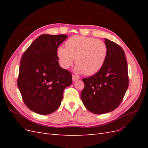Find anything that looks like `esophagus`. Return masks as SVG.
<instances>
[{
  "mask_svg": "<svg viewBox=\"0 0 148 148\" xmlns=\"http://www.w3.org/2000/svg\"><path fill=\"white\" fill-rule=\"evenodd\" d=\"M78 79H79V77H77V76H76V75H73L72 76V80H73V82L77 81Z\"/></svg>",
  "mask_w": 148,
  "mask_h": 148,
  "instance_id": "obj_1",
  "label": "esophagus"
}]
</instances>
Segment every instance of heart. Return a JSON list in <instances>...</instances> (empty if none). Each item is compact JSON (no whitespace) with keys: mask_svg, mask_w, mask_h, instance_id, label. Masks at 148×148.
<instances>
[{"mask_svg":"<svg viewBox=\"0 0 148 148\" xmlns=\"http://www.w3.org/2000/svg\"><path fill=\"white\" fill-rule=\"evenodd\" d=\"M56 54L60 66L67 69L75 59L77 73L93 75L99 71L106 61L108 49L102 40L75 35L65 42V47L59 46Z\"/></svg>","mask_w":148,"mask_h":148,"instance_id":"obj_1","label":"heart"}]
</instances>
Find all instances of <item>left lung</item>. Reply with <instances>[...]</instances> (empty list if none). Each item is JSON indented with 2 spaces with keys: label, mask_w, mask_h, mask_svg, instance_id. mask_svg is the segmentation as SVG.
I'll return each mask as SVG.
<instances>
[{
  "label": "left lung",
  "mask_w": 148,
  "mask_h": 148,
  "mask_svg": "<svg viewBox=\"0 0 148 148\" xmlns=\"http://www.w3.org/2000/svg\"><path fill=\"white\" fill-rule=\"evenodd\" d=\"M108 54L101 70L83 79L81 98L85 107L95 114L114 110L122 101L128 87V65L125 52L118 44L105 39Z\"/></svg>",
  "instance_id": "left-lung-1"
}]
</instances>
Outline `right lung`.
Segmentation results:
<instances>
[{"label":"right lung","instance_id":"1","mask_svg":"<svg viewBox=\"0 0 148 148\" xmlns=\"http://www.w3.org/2000/svg\"><path fill=\"white\" fill-rule=\"evenodd\" d=\"M65 34H42L21 57L17 84L25 105L34 112L47 115L60 107L72 76L60 67L57 48L67 38Z\"/></svg>","mask_w":148,"mask_h":148}]
</instances>
